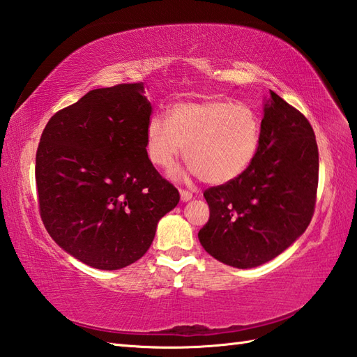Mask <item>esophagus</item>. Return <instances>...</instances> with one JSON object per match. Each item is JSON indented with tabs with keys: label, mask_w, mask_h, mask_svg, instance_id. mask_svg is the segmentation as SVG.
Returning a JSON list of instances; mask_svg holds the SVG:
<instances>
[{
	"label": "esophagus",
	"mask_w": 357,
	"mask_h": 357,
	"mask_svg": "<svg viewBox=\"0 0 357 357\" xmlns=\"http://www.w3.org/2000/svg\"><path fill=\"white\" fill-rule=\"evenodd\" d=\"M180 199L181 202H189L192 199V192L188 191V189H180Z\"/></svg>",
	"instance_id": "1"
}]
</instances>
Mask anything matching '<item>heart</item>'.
Instances as JSON below:
<instances>
[{"instance_id": "obj_1", "label": "heart", "mask_w": 357, "mask_h": 357, "mask_svg": "<svg viewBox=\"0 0 357 357\" xmlns=\"http://www.w3.org/2000/svg\"><path fill=\"white\" fill-rule=\"evenodd\" d=\"M263 122L250 104L221 99L178 102L169 119L153 116L146 151L154 165L171 168L183 153L191 171L212 185L227 183L257 157Z\"/></svg>"}]
</instances>
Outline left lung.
I'll list each match as a JSON object with an SVG mask.
<instances>
[{"mask_svg": "<svg viewBox=\"0 0 357 357\" xmlns=\"http://www.w3.org/2000/svg\"><path fill=\"white\" fill-rule=\"evenodd\" d=\"M261 122L249 168L203 194L211 215L199 240L209 255L236 268L278 257L304 234L314 212L319 154L310 122L275 91Z\"/></svg>", "mask_w": 357, "mask_h": 357, "instance_id": "obj_1", "label": "left lung"}]
</instances>
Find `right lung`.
Masks as SVG:
<instances>
[{"label":"right lung","instance_id":"right-lung-1","mask_svg":"<svg viewBox=\"0 0 357 357\" xmlns=\"http://www.w3.org/2000/svg\"><path fill=\"white\" fill-rule=\"evenodd\" d=\"M144 82L91 90L53 114L36 151L43 223L71 257L100 271L132 264L180 195L148 158Z\"/></svg>","mask_w":357,"mask_h":357}]
</instances>
